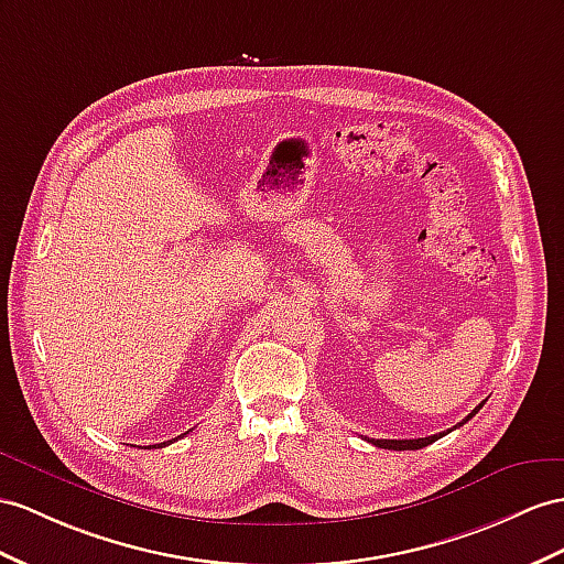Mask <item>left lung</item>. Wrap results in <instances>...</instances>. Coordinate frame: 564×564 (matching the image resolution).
Segmentation results:
<instances>
[{
    "label": "left lung",
    "mask_w": 564,
    "mask_h": 564,
    "mask_svg": "<svg viewBox=\"0 0 564 564\" xmlns=\"http://www.w3.org/2000/svg\"><path fill=\"white\" fill-rule=\"evenodd\" d=\"M484 408V402H481V405L479 408H474L469 414H467V420L465 422H469L471 420V416L476 414V412H479ZM465 422H459L457 426H462V424H465ZM445 433H451V431H443V433H433V436H426V438H412V441H386V438H377V441H369L371 445H377V447H388V451H420V447H426V445H431L433 441H438L441 436H445Z\"/></svg>",
    "instance_id": "1"
}]
</instances>
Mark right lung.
Here are the masks:
<instances>
[{"mask_svg":"<svg viewBox=\"0 0 564 564\" xmlns=\"http://www.w3.org/2000/svg\"><path fill=\"white\" fill-rule=\"evenodd\" d=\"M183 436H185V433H183ZM173 441H176V438H171V441H166V443H159V447H162V445H169V443H173ZM152 447V445H150ZM156 447V445H154Z\"/></svg>","mask_w":564,"mask_h":564,"instance_id":"add662e5","label":"right lung"}]
</instances>
